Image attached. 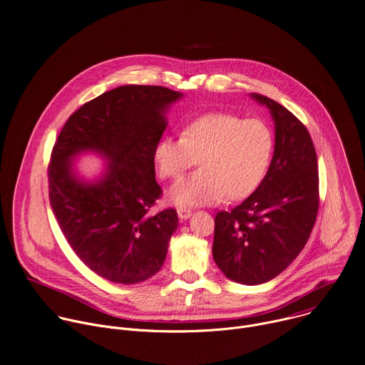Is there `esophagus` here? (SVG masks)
<instances>
[{
  "mask_svg": "<svg viewBox=\"0 0 365 365\" xmlns=\"http://www.w3.org/2000/svg\"><path fill=\"white\" fill-rule=\"evenodd\" d=\"M178 215H179V218L183 221H186V220H189L190 217H192V211L190 210H187V207H178Z\"/></svg>",
  "mask_w": 365,
  "mask_h": 365,
  "instance_id": "obj_1",
  "label": "esophagus"
}]
</instances>
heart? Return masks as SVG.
I'll list each match as a JSON object with an SVG mask.
<instances>
[{"label": "heart", "mask_w": 365, "mask_h": 365, "mask_svg": "<svg viewBox=\"0 0 365 365\" xmlns=\"http://www.w3.org/2000/svg\"><path fill=\"white\" fill-rule=\"evenodd\" d=\"M273 150V131L264 121L210 114L189 123L182 137H163L155 144L154 162L162 178L178 179L199 158L200 168L173 185L168 199L202 206L252 193L269 170Z\"/></svg>", "instance_id": "1"}]
</instances>
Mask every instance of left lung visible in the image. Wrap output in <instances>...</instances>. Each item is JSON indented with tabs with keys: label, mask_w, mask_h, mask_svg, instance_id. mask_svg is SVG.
Instances as JSON below:
<instances>
[{
	"label": "left lung",
	"mask_w": 365,
	"mask_h": 365,
	"mask_svg": "<svg viewBox=\"0 0 365 365\" xmlns=\"http://www.w3.org/2000/svg\"><path fill=\"white\" fill-rule=\"evenodd\" d=\"M274 123V153L259 186L230 212L215 217L212 254L232 282H270L299 255L315 225L319 175L306 127L279 102L250 93Z\"/></svg>",
	"instance_id": "1"
}]
</instances>
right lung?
<instances>
[{
	"label": "right lung",
	"instance_id": "obj_1",
	"mask_svg": "<svg viewBox=\"0 0 365 365\" xmlns=\"http://www.w3.org/2000/svg\"><path fill=\"white\" fill-rule=\"evenodd\" d=\"M183 98L165 86L123 85L69 117L51 151L48 197L69 245L98 276L135 284L158 273L178 230L175 210L148 214L162 195L154 148L169 108ZM92 152L106 162L85 180L74 160Z\"/></svg>",
	"mask_w": 365,
	"mask_h": 365
}]
</instances>
